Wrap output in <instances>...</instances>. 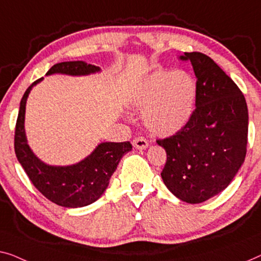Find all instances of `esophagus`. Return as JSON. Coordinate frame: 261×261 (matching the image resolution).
<instances>
[{
  "label": "esophagus",
  "instance_id": "34e87169",
  "mask_svg": "<svg viewBox=\"0 0 261 261\" xmlns=\"http://www.w3.org/2000/svg\"><path fill=\"white\" fill-rule=\"evenodd\" d=\"M132 144L136 149H146L148 148L149 143L146 141V138L143 137V136H138V137H136L134 141H132Z\"/></svg>",
  "mask_w": 261,
  "mask_h": 261
}]
</instances>
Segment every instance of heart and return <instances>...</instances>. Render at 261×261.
<instances>
[{"label": "heart", "instance_id": "1", "mask_svg": "<svg viewBox=\"0 0 261 261\" xmlns=\"http://www.w3.org/2000/svg\"><path fill=\"white\" fill-rule=\"evenodd\" d=\"M196 93V82L188 72L159 69L146 76L132 106L144 113V122L150 130L169 136L189 122Z\"/></svg>", "mask_w": 261, "mask_h": 261}]
</instances>
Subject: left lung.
<instances>
[{
	"instance_id": "1",
	"label": "left lung",
	"mask_w": 261,
	"mask_h": 261,
	"mask_svg": "<svg viewBox=\"0 0 261 261\" xmlns=\"http://www.w3.org/2000/svg\"><path fill=\"white\" fill-rule=\"evenodd\" d=\"M196 75V100L189 122L170 137L157 139L166 149L161 176L179 200L201 203L227 187L247 151L248 110L237 84L208 56L185 53Z\"/></svg>"
}]
</instances>
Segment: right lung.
I'll return each mask as SVG.
<instances>
[{
	"instance_id": "add662e5",
	"label": "right lung",
	"mask_w": 261,
	"mask_h": 261,
	"mask_svg": "<svg viewBox=\"0 0 261 261\" xmlns=\"http://www.w3.org/2000/svg\"><path fill=\"white\" fill-rule=\"evenodd\" d=\"M99 69L98 66L85 61H66L52 66L47 74L85 75ZM41 80L42 78L35 80L21 99L14 137L16 157L31 182L46 199L61 207H85L102 195L120 159L130 151L132 145L130 142L101 143L85 160L68 167L47 166L41 162L29 149L24 134L25 101L32 87Z\"/></svg>"
}]
</instances>
